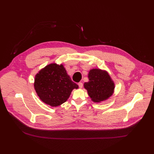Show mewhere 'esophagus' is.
Returning a JSON list of instances; mask_svg holds the SVG:
<instances>
[{"instance_id":"esophagus-1","label":"esophagus","mask_w":154,"mask_h":154,"mask_svg":"<svg viewBox=\"0 0 154 154\" xmlns=\"http://www.w3.org/2000/svg\"><path fill=\"white\" fill-rule=\"evenodd\" d=\"M78 85H79V86L80 88H82L83 87V83H82V82H79V83H78Z\"/></svg>"}]
</instances>
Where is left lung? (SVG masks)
Masks as SVG:
<instances>
[{"label":"left lung","mask_w":154,"mask_h":154,"mask_svg":"<svg viewBox=\"0 0 154 154\" xmlns=\"http://www.w3.org/2000/svg\"><path fill=\"white\" fill-rule=\"evenodd\" d=\"M89 82L84 83V88L94 102L108 99L113 94L115 83L106 71L93 69L89 71Z\"/></svg>","instance_id":"8db88e82"}]
</instances>
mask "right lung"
Here are the masks:
<instances>
[{
    "mask_svg": "<svg viewBox=\"0 0 154 154\" xmlns=\"http://www.w3.org/2000/svg\"><path fill=\"white\" fill-rule=\"evenodd\" d=\"M34 87L39 99L51 106H57L68 100L79 86L73 82L63 64L51 63L35 75Z\"/></svg>",
    "mask_w": 154,
    "mask_h": 154,
    "instance_id": "obj_1",
    "label": "right lung"
}]
</instances>
